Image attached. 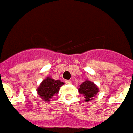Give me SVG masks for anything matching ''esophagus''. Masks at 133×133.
I'll return each instance as SVG.
<instances>
[{"instance_id": "34e87169", "label": "esophagus", "mask_w": 133, "mask_h": 133, "mask_svg": "<svg viewBox=\"0 0 133 133\" xmlns=\"http://www.w3.org/2000/svg\"><path fill=\"white\" fill-rule=\"evenodd\" d=\"M65 83H66V84H71V83H72V81H65Z\"/></svg>"}]
</instances>
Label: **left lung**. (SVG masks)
<instances>
[{"label":"left lung","instance_id":"left-lung-1","mask_svg":"<svg viewBox=\"0 0 133 133\" xmlns=\"http://www.w3.org/2000/svg\"><path fill=\"white\" fill-rule=\"evenodd\" d=\"M78 92L84 96L85 102L93 100L96 95L99 92V88L93 82L85 80L83 83L80 85Z\"/></svg>","mask_w":133,"mask_h":133}]
</instances>
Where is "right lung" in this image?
I'll return each instance as SVG.
<instances>
[{
    "instance_id": "right-lung-1",
    "label": "right lung",
    "mask_w": 133,
    "mask_h": 133,
    "mask_svg": "<svg viewBox=\"0 0 133 133\" xmlns=\"http://www.w3.org/2000/svg\"><path fill=\"white\" fill-rule=\"evenodd\" d=\"M63 85V82H61L60 80L55 81L51 77L48 76L41 82L40 85L38 87V95L45 102L50 103L52 97L59 92L60 88Z\"/></svg>"
}]
</instances>
